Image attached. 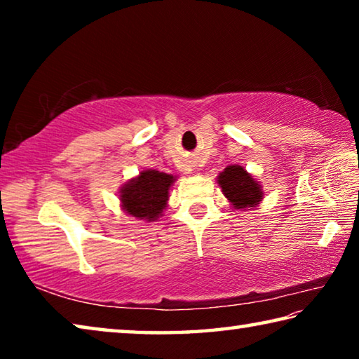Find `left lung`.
<instances>
[{
	"instance_id": "obj_1",
	"label": "left lung",
	"mask_w": 359,
	"mask_h": 359,
	"mask_svg": "<svg viewBox=\"0 0 359 359\" xmlns=\"http://www.w3.org/2000/svg\"><path fill=\"white\" fill-rule=\"evenodd\" d=\"M218 185L234 209L255 208L263 199L261 185L242 166H228L218 175Z\"/></svg>"
}]
</instances>
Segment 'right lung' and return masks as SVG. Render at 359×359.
<instances>
[{
	"label": "right lung",
	"instance_id": "1",
	"mask_svg": "<svg viewBox=\"0 0 359 359\" xmlns=\"http://www.w3.org/2000/svg\"><path fill=\"white\" fill-rule=\"evenodd\" d=\"M175 180L174 175L147 169L131 179L120 190L121 208L126 214L139 220L155 222L166 208L169 188Z\"/></svg>",
	"mask_w": 359,
	"mask_h": 359
}]
</instances>
